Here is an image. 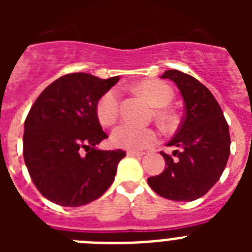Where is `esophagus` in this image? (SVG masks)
<instances>
[{
  "label": "esophagus",
  "mask_w": 252,
  "mask_h": 252,
  "mask_svg": "<svg viewBox=\"0 0 252 252\" xmlns=\"http://www.w3.org/2000/svg\"><path fill=\"white\" fill-rule=\"evenodd\" d=\"M127 155H128V157H142V155H144V153H140V151L128 150Z\"/></svg>",
  "instance_id": "esophagus-1"
}]
</instances>
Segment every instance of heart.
I'll return each mask as SVG.
<instances>
[{"label":"heart","instance_id":"b5f03b06","mask_svg":"<svg viewBox=\"0 0 252 252\" xmlns=\"http://www.w3.org/2000/svg\"><path fill=\"white\" fill-rule=\"evenodd\" d=\"M137 90L155 107H165L173 99V91L168 84L159 81H142L137 84ZM120 92L116 88L106 91L95 104V115L103 126H111L119 119ZM161 121L170 119L165 110L158 111ZM111 141L115 146L127 150H142L150 148L158 141V132L153 128L137 127L131 124L119 125L111 133Z\"/></svg>","mask_w":252,"mask_h":252}]
</instances>
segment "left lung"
Returning a JSON list of instances; mask_svg holds the SVG:
<instances>
[{
	"mask_svg": "<svg viewBox=\"0 0 252 252\" xmlns=\"http://www.w3.org/2000/svg\"><path fill=\"white\" fill-rule=\"evenodd\" d=\"M161 78L177 84L186 113L168 142L177 150L173 157L160 153L165 169L149 178L148 183L157 194L171 201H194L206 194L223 173L230 157V130L211 91L194 77L171 69Z\"/></svg>",
	"mask_w": 252,
	"mask_h": 252,
	"instance_id": "1",
	"label": "left lung"
}]
</instances>
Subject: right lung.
<instances>
[{
  "mask_svg": "<svg viewBox=\"0 0 252 252\" xmlns=\"http://www.w3.org/2000/svg\"><path fill=\"white\" fill-rule=\"evenodd\" d=\"M119 79L65 74L49 84L31 107L24 127V160L37 190L53 203L84 206L113 183L126 153L95 148L108 137L95 104Z\"/></svg>",
  "mask_w": 252,
  "mask_h": 252,
  "instance_id": "1",
  "label": "right lung"
}]
</instances>
